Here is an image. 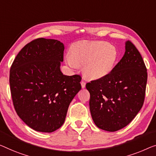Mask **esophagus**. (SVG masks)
I'll return each instance as SVG.
<instances>
[{"label": "esophagus", "instance_id": "1", "mask_svg": "<svg viewBox=\"0 0 156 156\" xmlns=\"http://www.w3.org/2000/svg\"><path fill=\"white\" fill-rule=\"evenodd\" d=\"M80 84H81V87H82V88H85V83L84 82V81H81L80 82Z\"/></svg>", "mask_w": 156, "mask_h": 156}]
</instances>
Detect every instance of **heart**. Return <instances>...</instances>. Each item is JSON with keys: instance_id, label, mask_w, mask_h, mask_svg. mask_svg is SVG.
Instances as JSON below:
<instances>
[{"instance_id": "1", "label": "heart", "mask_w": 156, "mask_h": 156, "mask_svg": "<svg viewBox=\"0 0 156 156\" xmlns=\"http://www.w3.org/2000/svg\"><path fill=\"white\" fill-rule=\"evenodd\" d=\"M118 57L117 49L108 42L82 41L73 45L66 62L72 69L83 65V71L87 77L99 79L113 71Z\"/></svg>"}]
</instances>
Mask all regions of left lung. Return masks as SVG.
<instances>
[{"instance_id": "8db88e82", "label": "left lung", "mask_w": 156, "mask_h": 156, "mask_svg": "<svg viewBox=\"0 0 156 156\" xmlns=\"http://www.w3.org/2000/svg\"><path fill=\"white\" fill-rule=\"evenodd\" d=\"M147 70L140 53L131 42L113 71L86 84L90 94V109L94 124L108 132L127 126L142 107Z\"/></svg>"}]
</instances>
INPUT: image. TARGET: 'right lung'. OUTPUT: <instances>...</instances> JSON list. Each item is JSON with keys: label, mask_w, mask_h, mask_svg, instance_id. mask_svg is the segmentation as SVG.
<instances>
[{"label": "right lung", "mask_w": 156, "mask_h": 156, "mask_svg": "<svg viewBox=\"0 0 156 156\" xmlns=\"http://www.w3.org/2000/svg\"><path fill=\"white\" fill-rule=\"evenodd\" d=\"M64 45L41 38L30 42L15 57L10 85L15 109L34 130L52 132L64 124L69 104L81 89V77L60 70Z\"/></svg>", "instance_id": "obj_1"}]
</instances>
